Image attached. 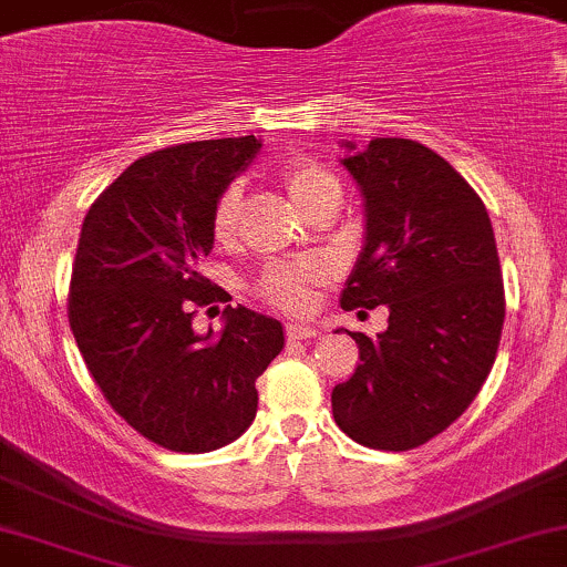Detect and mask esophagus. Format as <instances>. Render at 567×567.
Returning a JSON list of instances; mask_svg holds the SVG:
<instances>
[{"mask_svg":"<svg viewBox=\"0 0 567 567\" xmlns=\"http://www.w3.org/2000/svg\"><path fill=\"white\" fill-rule=\"evenodd\" d=\"M285 333H288V339H312V336L320 333V328L309 326V322H288Z\"/></svg>","mask_w":567,"mask_h":567,"instance_id":"esophagus-1","label":"esophagus"}]
</instances>
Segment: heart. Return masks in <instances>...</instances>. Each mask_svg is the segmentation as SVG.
I'll list each match as a JSON object with an SVG mask.
<instances>
[{
    "label": "heart",
    "instance_id": "b5f03b06",
    "mask_svg": "<svg viewBox=\"0 0 567 567\" xmlns=\"http://www.w3.org/2000/svg\"><path fill=\"white\" fill-rule=\"evenodd\" d=\"M277 179L301 215H309L326 202H339L341 196V188L333 174L309 158L285 161L277 169ZM239 204L241 196L236 188H228L220 196V202H217L213 215V234L217 241L234 239L236 220H239ZM317 279H320L317 266L274 264L260 277V293L269 298L271 303L296 309L309 301V293H312Z\"/></svg>",
    "mask_w": 567,
    "mask_h": 567
}]
</instances>
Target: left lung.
Wrapping results in <instances>:
<instances>
[{
    "label": "left lung",
    "mask_w": 567,
    "mask_h": 567,
    "mask_svg": "<svg viewBox=\"0 0 567 567\" xmlns=\"http://www.w3.org/2000/svg\"><path fill=\"white\" fill-rule=\"evenodd\" d=\"M341 147L365 209L341 307H388L390 320L377 339L352 333L360 363L333 388V420L358 444L406 452L446 431L495 363L506 298L493 223L476 190L420 142Z\"/></svg>",
    "instance_id": "left-lung-1"
}]
</instances>
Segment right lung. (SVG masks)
<instances>
[{
  "instance_id": "add662e5",
  "label": "right lung",
  "mask_w": 567,
  "mask_h": 567,
  "mask_svg": "<svg viewBox=\"0 0 567 567\" xmlns=\"http://www.w3.org/2000/svg\"><path fill=\"white\" fill-rule=\"evenodd\" d=\"M260 151L255 136L174 145L134 161L93 202L70 285V326L93 382L136 433L172 452L220 450L252 425L255 382L282 352V322L226 307L193 331V307L228 298L198 264L213 215Z\"/></svg>"
}]
</instances>
